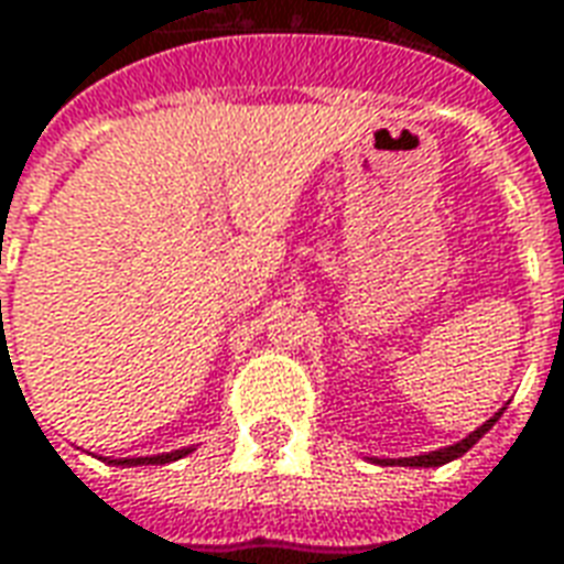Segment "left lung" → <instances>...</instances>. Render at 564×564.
<instances>
[{
  "label": "left lung",
  "mask_w": 564,
  "mask_h": 564,
  "mask_svg": "<svg viewBox=\"0 0 564 564\" xmlns=\"http://www.w3.org/2000/svg\"><path fill=\"white\" fill-rule=\"evenodd\" d=\"M498 416H501V411H498L492 420H486L477 432H471V435L465 437V441H459V444H453V447H444V449H435V453H425V456H411V459H399V465H416V468H437V465H444V462L456 459V456H462V453H468V449L480 441V437L492 429V423H496Z\"/></svg>",
  "instance_id": "1"
}]
</instances>
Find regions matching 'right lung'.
I'll list each match as a JSON object with an SVG mask.
<instances>
[{"mask_svg":"<svg viewBox=\"0 0 564 564\" xmlns=\"http://www.w3.org/2000/svg\"><path fill=\"white\" fill-rule=\"evenodd\" d=\"M189 449H174V453H165V456H144V459H111L115 465H165V462H174L181 459V456H186Z\"/></svg>","mask_w":564,"mask_h":564,"instance_id":"1","label":"right lung"}]
</instances>
